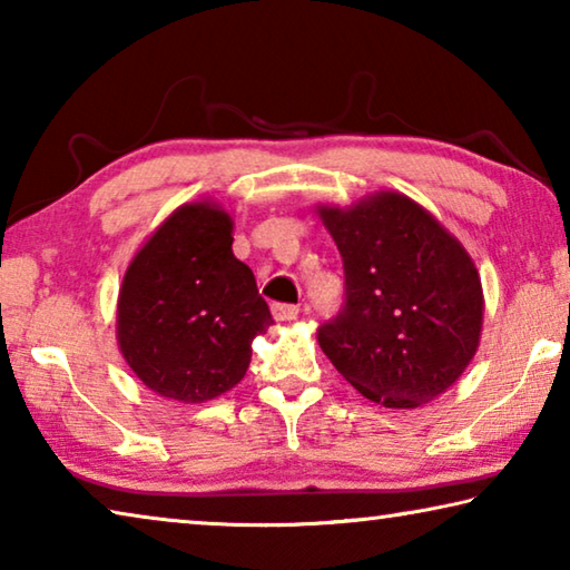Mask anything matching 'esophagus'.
<instances>
[{"mask_svg":"<svg viewBox=\"0 0 570 570\" xmlns=\"http://www.w3.org/2000/svg\"><path fill=\"white\" fill-rule=\"evenodd\" d=\"M272 314H274L276 322H292L298 316V306H294V304H274Z\"/></svg>","mask_w":570,"mask_h":570,"instance_id":"34e87169","label":"esophagus"}]
</instances>
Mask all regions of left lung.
<instances>
[{
  "label": "left lung",
  "instance_id": "1",
  "mask_svg": "<svg viewBox=\"0 0 570 570\" xmlns=\"http://www.w3.org/2000/svg\"><path fill=\"white\" fill-rule=\"evenodd\" d=\"M344 262L346 302L316 330L336 372L366 400L414 410L472 362L482 332L480 274L465 246L397 190L350 208L316 206Z\"/></svg>",
  "mask_w": 570,
  "mask_h": 570
}]
</instances>
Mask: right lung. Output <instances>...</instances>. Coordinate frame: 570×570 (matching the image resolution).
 I'll use <instances>...</instances> for the list:
<instances>
[{"instance_id":"1","label":"right lung","mask_w":570,"mask_h":570,"mask_svg":"<svg viewBox=\"0 0 570 570\" xmlns=\"http://www.w3.org/2000/svg\"><path fill=\"white\" fill-rule=\"evenodd\" d=\"M234 218L214 200L178 206L135 250L115 334L150 392L186 404L234 390L250 342L274 324L254 272L234 256Z\"/></svg>"}]
</instances>
